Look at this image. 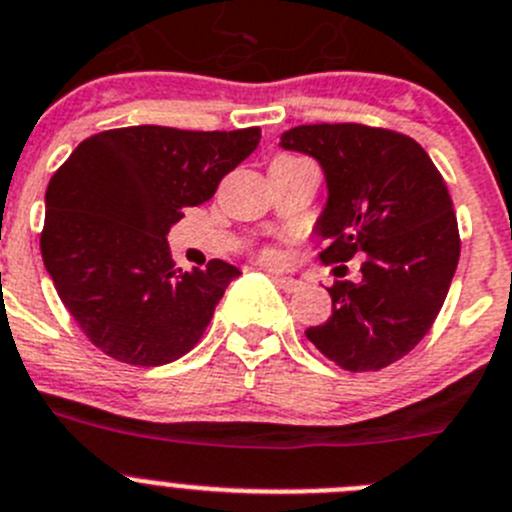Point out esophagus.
<instances>
[{
  "instance_id": "34e87169",
  "label": "esophagus",
  "mask_w": 512,
  "mask_h": 512,
  "mask_svg": "<svg viewBox=\"0 0 512 512\" xmlns=\"http://www.w3.org/2000/svg\"><path fill=\"white\" fill-rule=\"evenodd\" d=\"M271 279H274L276 284L281 286V289H284V291H289V294H291V291H299V289H301V281L291 279V276H284V274H274V276H271Z\"/></svg>"
}]
</instances>
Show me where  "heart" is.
Instances as JSON below:
<instances>
[{"mask_svg":"<svg viewBox=\"0 0 512 512\" xmlns=\"http://www.w3.org/2000/svg\"><path fill=\"white\" fill-rule=\"evenodd\" d=\"M259 259L264 261V264H279V261H281V253L276 251L274 246H264V248H261V251H259Z\"/></svg>","mask_w":512,"mask_h":512,"instance_id":"obj_1","label":"heart"}]
</instances>
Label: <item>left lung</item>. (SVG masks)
Returning <instances> with one entry per match:
<instances>
[{
  "label": "left lung",
  "mask_w": 512,
  "mask_h": 512,
  "mask_svg": "<svg viewBox=\"0 0 512 512\" xmlns=\"http://www.w3.org/2000/svg\"><path fill=\"white\" fill-rule=\"evenodd\" d=\"M281 148L314 155L326 173L321 264L364 259L359 284L329 286L332 316L306 339L347 372H379L430 332L455 276L460 231L445 178L410 135L362 123L299 125Z\"/></svg>",
  "instance_id": "8db88e82"
}]
</instances>
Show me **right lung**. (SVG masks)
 Returning a JSON list of instances; mask_svg holds the SVG:
<instances>
[{
	"label": "right lung",
	"mask_w": 512,
	"mask_h": 512,
	"mask_svg": "<svg viewBox=\"0 0 512 512\" xmlns=\"http://www.w3.org/2000/svg\"><path fill=\"white\" fill-rule=\"evenodd\" d=\"M259 140L261 128L133 125L90 135L57 168L45 196L42 261L102 354L160 367L201 342L241 271L221 259L175 269L165 236L183 208L211 201Z\"/></svg>",
	"instance_id": "add662e5"
}]
</instances>
